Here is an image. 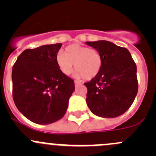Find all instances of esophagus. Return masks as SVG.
Returning <instances> with one entry per match:
<instances>
[{
  "label": "esophagus",
  "instance_id": "34e87169",
  "mask_svg": "<svg viewBox=\"0 0 156 156\" xmlns=\"http://www.w3.org/2000/svg\"><path fill=\"white\" fill-rule=\"evenodd\" d=\"M81 83L80 82V81H75V85H78V84H81Z\"/></svg>",
  "mask_w": 156,
  "mask_h": 156
}]
</instances>
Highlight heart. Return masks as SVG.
I'll return each instance as SVG.
<instances>
[{
	"label": "heart",
	"mask_w": 156,
	"mask_h": 156,
	"mask_svg": "<svg viewBox=\"0 0 156 156\" xmlns=\"http://www.w3.org/2000/svg\"><path fill=\"white\" fill-rule=\"evenodd\" d=\"M56 62L61 72L66 75L72 73L75 63L76 76L84 77L86 80L97 77L103 65L101 54L98 50L76 44L67 47L65 53H58Z\"/></svg>",
	"instance_id": "b5f03b06"
}]
</instances>
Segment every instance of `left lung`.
Returning a JSON list of instances; mask_svg holds the SVG:
<instances>
[{"label": "left lung", "mask_w": 156, "mask_h": 156, "mask_svg": "<svg viewBox=\"0 0 156 156\" xmlns=\"http://www.w3.org/2000/svg\"><path fill=\"white\" fill-rule=\"evenodd\" d=\"M85 43L98 50L103 60L98 75L84 83L87 106L99 117H118L130 107L137 94L136 64L127 49L112 42Z\"/></svg>", "instance_id": "1"}]
</instances>
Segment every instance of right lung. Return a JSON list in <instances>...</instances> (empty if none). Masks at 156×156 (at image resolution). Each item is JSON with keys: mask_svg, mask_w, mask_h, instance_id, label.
<instances>
[{"mask_svg": "<svg viewBox=\"0 0 156 156\" xmlns=\"http://www.w3.org/2000/svg\"><path fill=\"white\" fill-rule=\"evenodd\" d=\"M62 44L24 50L12 66V97L19 111L29 120L48 125L66 112L75 90L74 81L56 62Z\"/></svg>", "mask_w": 156, "mask_h": 156, "instance_id": "add662e5", "label": "right lung"}]
</instances>
